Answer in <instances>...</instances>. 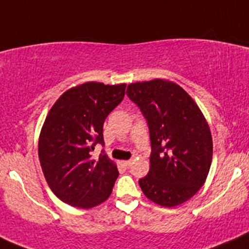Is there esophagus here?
Instances as JSON below:
<instances>
[{
    "label": "esophagus",
    "instance_id": "esophagus-1",
    "mask_svg": "<svg viewBox=\"0 0 249 249\" xmlns=\"http://www.w3.org/2000/svg\"><path fill=\"white\" fill-rule=\"evenodd\" d=\"M123 164L125 167H130L132 165V160H125V161H123Z\"/></svg>",
    "mask_w": 249,
    "mask_h": 249
}]
</instances>
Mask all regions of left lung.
I'll return each instance as SVG.
<instances>
[{"mask_svg":"<svg viewBox=\"0 0 249 249\" xmlns=\"http://www.w3.org/2000/svg\"><path fill=\"white\" fill-rule=\"evenodd\" d=\"M126 95L149 127V172L139 180L143 194L164 207L185 202L202 187L212 162V135L201 109L182 87L159 78L131 83Z\"/></svg>","mask_w":249,"mask_h":249,"instance_id":"8db88e82","label":"left lung"}]
</instances>
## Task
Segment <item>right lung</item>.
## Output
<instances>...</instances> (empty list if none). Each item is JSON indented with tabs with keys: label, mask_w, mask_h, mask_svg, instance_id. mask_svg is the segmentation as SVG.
I'll return each instance as SVG.
<instances>
[{
	"label": "right lung",
	"mask_w": 249,
	"mask_h": 249,
	"mask_svg": "<svg viewBox=\"0 0 249 249\" xmlns=\"http://www.w3.org/2000/svg\"><path fill=\"white\" fill-rule=\"evenodd\" d=\"M126 84L88 82L66 90L48 112L38 140L42 171L52 192L73 207L106 201L118 178L117 164L106 154L92 159L104 144V123L122 102Z\"/></svg>",
	"instance_id": "1"
}]
</instances>
